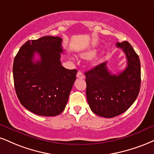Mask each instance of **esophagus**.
Segmentation results:
<instances>
[{
    "label": "esophagus",
    "instance_id": "esophagus-1",
    "mask_svg": "<svg viewBox=\"0 0 154 154\" xmlns=\"http://www.w3.org/2000/svg\"><path fill=\"white\" fill-rule=\"evenodd\" d=\"M77 78H79V79H84L85 76L82 74V72L78 71V72H77Z\"/></svg>",
    "mask_w": 154,
    "mask_h": 154
}]
</instances>
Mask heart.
I'll return each mask as SVG.
<instances>
[{"label":"heart","mask_w":154,"mask_h":154,"mask_svg":"<svg viewBox=\"0 0 154 154\" xmlns=\"http://www.w3.org/2000/svg\"><path fill=\"white\" fill-rule=\"evenodd\" d=\"M94 54H95V51H88V52L85 53L84 54V57H91L93 56Z\"/></svg>","instance_id":"b5f03b06"}]
</instances>
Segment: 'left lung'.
<instances>
[{"label":"left lung","mask_w":154,"mask_h":154,"mask_svg":"<svg viewBox=\"0 0 154 154\" xmlns=\"http://www.w3.org/2000/svg\"><path fill=\"white\" fill-rule=\"evenodd\" d=\"M125 53L127 66L112 75L103 62L85 73L86 95L94 113L113 118L125 112L138 97L140 88V63L138 55L127 41L116 44Z\"/></svg>","instance_id":"left-lung-1"}]
</instances>
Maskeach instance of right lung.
<instances>
[{"label":"right lung","mask_w":154,"mask_h":154,"mask_svg":"<svg viewBox=\"0 0 154 154\" xmlns=\"http://www.w3.org/2000/svg\"><path fill=\"white\" fill-rule=\"evenodd\" d=\"M62 39L43 36L20 48L13 66L14 87L21 104L33 113L55 116L65 108L77 69L62 65ZM37 53L40 59L34 62Z\"/></svg>","instance_id":"add662e5"}]
</instances>
